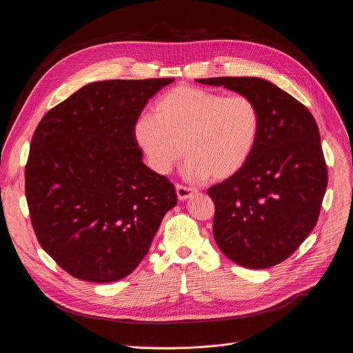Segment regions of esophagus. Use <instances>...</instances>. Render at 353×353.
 I'll list each match as a JSON object with an SVG mask.
<instances>
[{"instance_id":"34e87169","label":"esophagus","mask_w":353,"mask_h":353,"mask_svg":"<svg viewBox=\"0 0 353 353\" xmlns=\"http://www.w3.org/2000/svg\"><path fill=\"white\" fill-rule=\"evenodd\" d=\"M175 190H176V195H178L179 201H185V199L191 198L194 194H196V190L192 188V186H185L181 183H176Z\"/></svg>"}]
</instances>
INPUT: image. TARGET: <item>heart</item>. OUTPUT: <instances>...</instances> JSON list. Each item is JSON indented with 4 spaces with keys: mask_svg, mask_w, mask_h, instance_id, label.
<instances>
[{
    "mask_svg": "<svg viewBox=\"0 0 353 353\" xmlns=\"http://www.w3.org/2000/svg\"><path fill=\"white\" fill-rule=\"evenodd\" d=\"M259 134L261 112L252 98L191 85L165 92L154 114L139 115L134 127L135 141L154 171L170 174L186 154V176L214 181L246 167Z\"/></svg>",
    "mask_w": 353,
    "mask_h": 353,
    "instance_id": "heart-1",
    "label": "heart"
}]
</instances>
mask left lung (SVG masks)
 <instances>
[{
  "label": "left lung",
  "instance_id": "8db88e82",
  "mask_svg": "<svg viewBox=\"0 0 353 353\" xmlns=\"http://www.w3.org/2000/svg\"><path fill=\"white\" fill-rule=\"evenodd\" d=\"M196 81L248 95L261 112L250 162L208 190L215 203L214 238L241 266L278 265L298 250L319 218L327 168L316 121L303 103L262 78Z\"/></svg>",
  "mask_w": 353,
  "mask_h": 353
}]
</instances>
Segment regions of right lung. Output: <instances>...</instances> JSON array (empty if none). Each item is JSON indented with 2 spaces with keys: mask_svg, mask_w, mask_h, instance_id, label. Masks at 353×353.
Wrapping results in <instances>:
<instances>
[{
  "mask_svg": "<svg viewBox=\"0 0 353 353\" xmlns=\"http://www.w3.org/2000/svg\"><path fill=\"white\" fill-rule=\"evenodd\" d=\"M174 78L111 79L82 87L39 121L26 165L35 236L71 276L114 282L148 254L176 205L175 186L142 162V110Z\"/></svg>",
  "mask_w": 353,
  "mask_h": 353,
  "instance_id": "1",
  "label": "right lung"
}]
</instances>
